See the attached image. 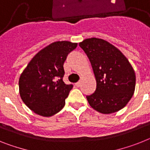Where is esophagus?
I'll return each mask as SVG.
<instances>
[{
  "label": "esophagus",
  "mask_w": 150,
  "mask_h": 150,
  "mask_svg": "<svg viewBox=\"0 0 150 150\" xmlns=\"http://www.w3.org/2000/svg\"><path fill=\"white\" fill-rule=\"evenodd\" d=\"M75 85H76V87H80L81 86V81H78L76 84H75Z\"/></svg>",
  "instance_id": "34e87169"
}]
</instances>
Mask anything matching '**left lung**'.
I'll return each instance as SVG.
<instances>
[{
	"instance_id": "8db88e82",
	"label": "left lung",
	"mask_w": 150,
	"mask_h": 150,
	"mask_svg": "<svg viewBox=\"0 0 150 150\" xmlns=\"http://www.w3.org/2000/svg\"><path fill=\"white\" fill-rule=\"evenodd\" d=\"M79 46L90 60L97 83L95 91L86 96L90 106L104 114L121 110L135 91L131 64L117 48L102 39H85Z\"/></svg>"
}]
</instances>
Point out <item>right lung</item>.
Here are the masks:
<instances>
[{"label":"right lung","instance_id":"add662e5","mask_svg":"<svg viewBox=\"0 0 150 150\" xmlns=\"http://www.w3.org/2000/svg\"><path fill=\"white\" fill-rule=\"evenodd\" d=\"M77 45L69 41L52 42L38 52L21 73L20 95L35 114L51 117L64 108L73 85L63 81V64Z\"/></svg>","mask_w":150,"mask_h":150}]
</instances>
